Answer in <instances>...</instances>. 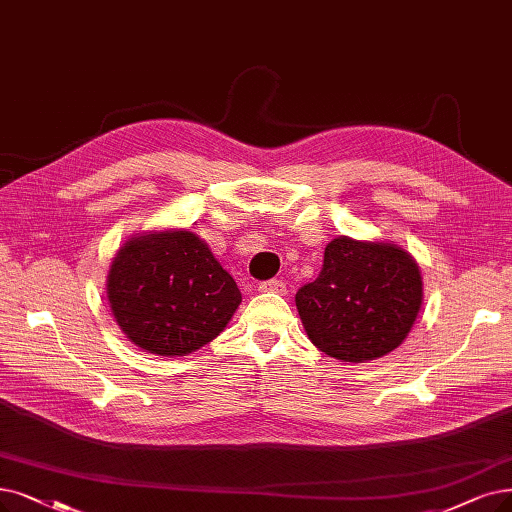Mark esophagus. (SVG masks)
I'll return each instance as SVG.
<instances>
[{
	"mask_svg": "<svg viewBox=\"0 0 512 512\" xmlns=\"http://www.w3.org/2000/svg\"><path fill=\"white\" fill-rule=\"evenodd\" d=\"M260 292H275V294H285V283L279 279H269V281H262L258 285Z\"/></svg>",
	"mask_w": 512,
	"mask_h": 512,
	"instance_id": "esophagus-1",
	"label": "esophagus"
}]
</instances>
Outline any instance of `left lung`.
Returning <instances> with one entry per match:
<instances>
[{
    "instance_id": "8db88e82",
    "label": "left lung",
    "mask_w": 512,
    "mask_h": 512,
    "mask_svg": "<svg viewBox=\"0 0 512 512\" xmlns=\"http://www.w3.org/2000/svg\"><path fill=\"white\" fill-rule=\"evenodd\" d=\"M424 300L416 258L395 241L340 235L325 245L323 269L296 294L304 332L340 361L365 363L395 351Z\"/></svg>"
}]
</instances>
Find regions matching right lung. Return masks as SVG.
Returning <instances> with one entry per match:
<instances>
[{
	"instance_id": "obj_1",
	"label": "right lung",
	"mask_w": 512,
	"mask_h": 512,
	"mask_svg": "<svg viewBox=\"0 0 512 512\" xmlns=\"http://www.w3.org/2000/svg\"><path fill=\"white\" fill-rule=\"evenodd\" d=\"M107 298L126 338L161 357L212 342L241 304L235 279L189 229L132 235L111 260Z\"/></svg>"
}]
</instances>
